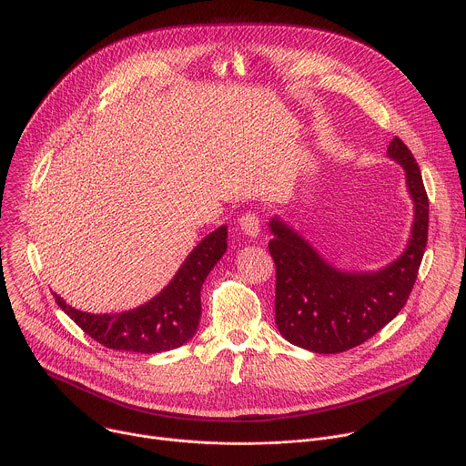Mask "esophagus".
<instances>
[{
    "label": "esophagus",
    "mask_w": 466,
    "mask_h": 466,
    "mask_svg": "<svg viewBox=\"0 0 466 466\" xmlns=\"http://www.w3.org/2000/svg\"><path fill=\"white\" fill-rule=\"evenodd\" d=\"M239 227L241 230L250 236V238H256L259 234V218L254 214V212H248V214H243L239 218Z\"/></svg>",
    "instance_id": "1"
}]
</instances>
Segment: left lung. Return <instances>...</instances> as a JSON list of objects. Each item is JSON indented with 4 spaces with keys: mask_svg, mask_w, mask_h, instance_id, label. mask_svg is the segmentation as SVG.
<instances>
[{
    "mask_svg": "<svg viewBox=\"0 0 466 466\" xmlns=\"http://www.w3.org/2000/svg\"><path fill=\"white\" fill-rule=\"evenodd\" d=\"M387 155L406 169L415 205L411 238L404 254L376 273H345L329 265L279 218L269 223V252L277 265L275 320L293 345L338 354L354 349L406 306L428 243L430 203L413 153L394 137Z\"/></svg>",
    "mask_w": 466,
    "mask_h": 466,
    "instance_id": "1",
    "label": "left lung"
}]
</instances>
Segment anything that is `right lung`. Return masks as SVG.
<instances>
[{
	"instance_id": "1",
	"label": "right lung",
	"mask_w": 466,
	"mask_h": 466,
	"mask_svg": "<svg viewBox=\"0 0 466 466\" xmlns=\"http://www.w3.org/2000/svg\"><path fill=\"white\" fill-rule=\"evenodd\" d=\"M227 250V227L216 228L198 243L180 265L175 279L155 299L123 313H86L55 302L64 313L106 349L157 354L173 350L193 338L201 319V288Z\"/></svg>"
}]
</instances>
